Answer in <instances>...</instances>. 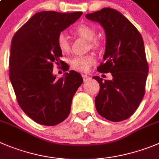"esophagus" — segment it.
<instances>
[{
  "label": "esophagus",
  "instance_id": "1",
  "mask_svg": "<svg viewBox=\"0 0 159 159\" xmlns=\"http://www.w3.org/2000/svg\"><path fill=\"white\" fill-rule=\"evenodd\" d=\"M82 78H83V80H84V81H89V80H90V77H89L88 75H82Z\"/></svg>",
  "mask_w": 159,
  "mask_h": 159
}]
</instances>
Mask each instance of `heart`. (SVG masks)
<instances>
[{
	"mask_svg": "<svg viewBox=\"0 0 159 159\" xmlns=\"http://www.w3.org/2000/svg\"><path fill=\"white\" fill-rule=\"evenodd\" d=\"M75 33L78 36L84 38L89 41L91 48H96L99 46V41L96 39V30L92 26L86 24H81L75 29ZM57 46L63 54H67L70 51V45L67 38L64 34H59L56 40ZM96 63V59L92 55L86 56H77L70 59L71 67L79 72H87L91 66Z\"/></svg>",
	"mask_w": 159,
	"mask_h": 159,
	"instance_id": "b5f03b06",
	"label": "heart"
}]
</instances>
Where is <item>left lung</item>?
I'll return each mask as SVG.
<instances>
[{
  "instance_id": "8db88e82",
  "label": "left lung",
  "mask_w": 159,
  "mask_h": 159,
  "mask_svg": "<svg viewBox=\"0 0 159 159\" xmlns=\"http://www.w3.org/2000/svg\"><path fill=\"white\" fill-rule=\"evenodd\" d=\"M85 17L105 30V62L97 70L112 75L111 80L93 77L100 84L96 111L109 121L125 120L136 111L145 93L148 64L143 38L134 25L113 8H104Z\"/></svg>"
}]
</instances>
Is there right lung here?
I'll return each instance as SVG.
<instances>
[{
    "label": "right lung",
    "mask_w": 159,
    "mask_h": 159,
    "mask_svg": "<svg viewBox=\"0 0 159 159\" xmlns=\"http://www.w3.org/2000/svg\"><path fill=\"white\" fill-rule=\"evenodd\" d=\"M82 15L44 11L34 14L11 41L9 78L20 107L37 123L53 126L70 112L73 96L82 84L79 73L70 70L57 79L53 64H63L58 36ZM69 70L67 64L62 66Z\"/></svg>",
    "instance_id": "1"
}]
</instances>
